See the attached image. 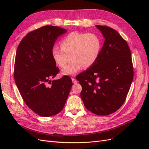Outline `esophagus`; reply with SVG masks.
Masks as SVG:
<instances>
[{"instance_id":"34e87169","label":"esophagus","mask_w":149,"mask_h":149,"mask_svg":"<svg viewBox=\"0 0 149 149\" xmlns=\"http://www.w3.org/2000/svg\"><path fill=\"white\" fill-rule=\"evenodd\" d=\"M71 79H72V81H73V83H74V84H76V83H78V81L77 80H76V79H74V78H71Z\"/></svg>"}]
</instances>
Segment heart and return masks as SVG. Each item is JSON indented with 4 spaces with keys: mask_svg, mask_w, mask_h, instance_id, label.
I'll return each instance as SVG.
<instances>
[{
    "mask_svg": "<svg viewBox=\"0 0 149 149\" xmlns=\"http://www.w3.org/2000/svg\"><path fill=\"white\" fill-rule=\"evenodd\" d=\"M61 48H53V60L60 67L63 68L72 58L70 63L62 70L65 75L73 74L82 69L92 66L100 56L101 41L94 33H83L74 31L62 39ZM71 58H70V56Z\"/></svg>",
    "mask_w": 149,
    "mask_h": 149,
    "instance_id": "obj_1",
    "label": "heart"
}]
</instances>
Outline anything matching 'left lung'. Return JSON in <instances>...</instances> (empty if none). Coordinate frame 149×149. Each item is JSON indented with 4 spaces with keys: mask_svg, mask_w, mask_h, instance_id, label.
I'll return each instance as SVG.
<instances>
[{
    "mask_svg": "<svg viewBox=\"0 0 149 149\" xmlns=\"http://www.w3.org/2000/svg\"><path fill=\"white\" fill-rule=\"evenodd\" d=\"M105 38L97 61L76 78L86 109L99 116L109 115L123 104L134 77L130 48L116 30L96 25Z\"/></svg>",
    "mask_w": 149,
    "mask_h": 149,
    "instance_id": "obj_1",
    "label": "left lung"
}]
</instances>
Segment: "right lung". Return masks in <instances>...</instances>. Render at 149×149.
Returning a JSON list of instances; mask_svg holds the SVG:
<instances>
[{
	"mask_svg": "<svg viewBox=\"0 0 149 149\" xmlns=\"http://www.w3.org/2000/svg\"><path fill=\"white\" fill-rule=\"evenodd\" d=\"M66 31L58 26H43L26 34L17 49L16 85L26 104L40 116L59 113L73 85L68 76L50 80L59 72L52 50L56 40Z\"/></svg>",
	"mask_w": 149,
	"mask_h": 149,
	"instance_id": "obj_1",
	"label": "right lung"
}]
</instances>
